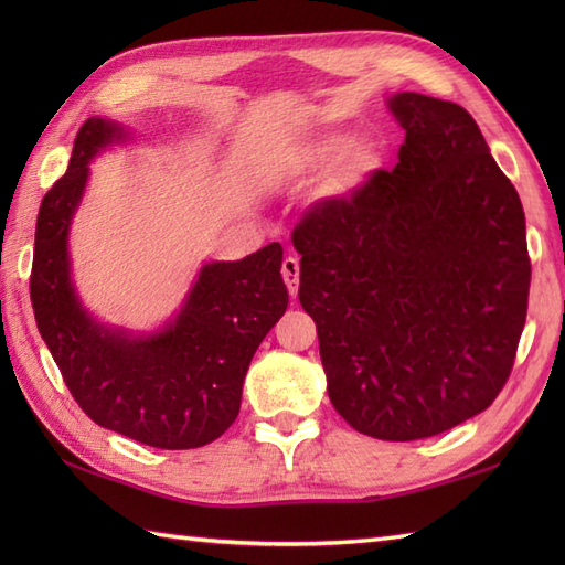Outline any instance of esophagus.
Instances as JSON below:
<instances>
[{
  "label": "esophagus",
  "instance_id": "esophagus-1",
  "mask_svg": "<svg viewBox=\"0 0 565 565\" xmlns=\"http://www.w3.org/2000/svg\"><path fill=\"white\" fill-rule=\"evenodd\" d=\"M281 274H284V281H286V289L296 298L298 294V276H301V264H298L296 257H286L281 262Z\"/></svg>",
  "mask_w": 565,
  "mask_h": 565
}]
</instances>
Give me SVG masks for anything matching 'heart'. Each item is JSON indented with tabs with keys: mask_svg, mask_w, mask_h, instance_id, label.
Returning <instances> with one entry per match:
<instances>
[{
	"mask_svg": "<svg viewBox=\"0 0 565 565\" xmlns=\"http://www.w3.org/2000/svg\"><path fill=\"white\" fill-rule=\"evenodd\" d=\"M347 148V138L342 136H326V138H316L310 142H303V146L294 148L289 154H286V172L294 174H306V172H316L320 167H326L332 162L338 154ZM381 167V152L374 146H354L344 152V158L340 164L334 167L332 174V191L338 194H347V191H354L356 186H362L366 179L374 174Z\"/></svg>",
	"mask_w": 565,
	"mask_h": 565,
	"instance_id": "1",
	"label": "heart"
}]
</instances>
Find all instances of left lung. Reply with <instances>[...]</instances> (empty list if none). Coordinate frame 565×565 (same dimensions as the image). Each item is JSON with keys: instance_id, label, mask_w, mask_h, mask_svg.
I'll list each match as a JSON object with an SVG mask.
<instances>
[{"instance_id": "obj_1", "label": "left lung", "mask_w": 565, "mask_h": 565, "mask_svg": "<svg viewBox=\"0 0 565 565\" xmlns=\"http://www.w3.org/2000/svg\"><path fill=\"white\" fill-rule=\"evenodd\" d=\"M388 109L405 130L398 164L313 203L291 239L334 411L362 435L413 441L498 398L532 262L518 189L473 116L415 92Z\"/></svg>"}]
</instances>
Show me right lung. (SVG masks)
Here are the masks:
<instances>
[{"instance_id": "add662e5", "label": "right lung", "mask_w": 565, "mask_h": 565, "mask_svg": "<svg viewBox=\"0 0 565 565\" xmlns=\"http://www.w3.org/2000/svg\"><path fill=\"white\" fill-rule=\"evenodd\" d=\"M124 138L118 124L87 118L65 177L41 201L31 267L35 326L94 423L148 447L196 449L235 423L252 356L289 306L284 249L271 243L239 262L206 264L182 313L148 338L94 322L72 289L67 231L89 160Z\"/></svg>"}]
</instances>
